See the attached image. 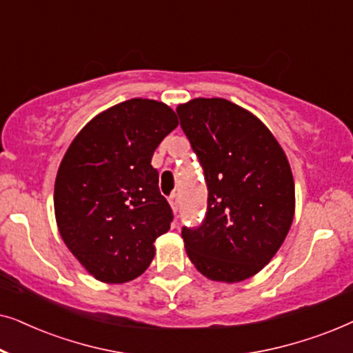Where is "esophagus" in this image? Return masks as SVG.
Returning a JSON list of instances; mask_svg holds the SVG:
<instances>
[{"label": "esophagus", "mask_w": 353, "mask_h": 353, "mask_svg": "<svg viewBox=\"0 0 353 353\" xmlns=\"http://www.w3.org/2000/svg\"><path fill=\"white\" fill-rule=\"evenodd\" d=\"M168 202H170L173 212H178V205H180V196H178V192H173V194L168 197Z\"/></svg>", "instance_id": "34e87169"}]
</instances>
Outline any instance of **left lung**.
Listing matches in <instances>:
<instances>
[{
	"label": "left lung",
	"instance_id": "left-lung-1",
	"mask_svg": "<svg viewBox=\"0 0 353 353\" xmlns=\"http://www.w3.org/2000/svg\"><path fill=\"white\" fill-rule=\"evenodd\" d=\"M176 114L209 190L202 225L181 230L188 257L212 281H244L274 257L291 228V165L262 120L228 99L196 98Z\"/></svg>",
	"mask_w": 353,
	"mask_h": 353
}]
</instances>
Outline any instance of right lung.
Instances as JSON below:
<instances>
[{
  "instance_id": "1",
  "label": "right lung",
  "mask_w": 353,
  "mask_h": 353,
  "mask_svg": "<svg viewBox=\"0 0 353 353\" xmlns=\"http://www.w3.org/2000/svg\"><path fill=\"white\" fill-rule=\"evenodd\" d=\"M176 114L154 99L133 98L91 119L70 143L54 183L61 238L96 279L120 284L151 265L172 209L159 191L152 154Z\"/></svg>"
}]
</instances>
